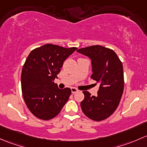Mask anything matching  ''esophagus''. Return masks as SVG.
Segmentation results:
<instances>
[{"mask_svg":"<svg viewBox=\"0 0 147 147\" xmlns=\"http://www.w3.org/2000/svg\"><path fill=\"white\" fill-rule=\"evenodd\" d=\"M71 92H72V93H76V92H78V90L77 88H74V87H72L71 88Z\"/></svg>","mask_w":147,"mask_h":147,"instance_id":"obj_1","label":"esophagus"}]
</instances>
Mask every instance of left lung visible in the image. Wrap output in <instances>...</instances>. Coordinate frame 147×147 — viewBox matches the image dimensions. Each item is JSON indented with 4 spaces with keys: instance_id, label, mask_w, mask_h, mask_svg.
Here are the masks:
<instances>
[{
    "instance_id": "left-lung-1",
    "label": "left lung",
    "mask_w": 147,
    "mask_h": 147,
    "mask_svg": "<svg viewBox=\"0 0 147 147\" xmlns=\"http://www.w3.org/2000/svg\"><path fill=\"white\" fill-rule=\"evenodd\" d=\"M77 52L91 60V78L100 84L96 96L84 91L82 111L88 118L101 121L110 117L118 106L124 90L123 66L116 53L100 45L81 48Z\"/></svg>"
}]
</instances>
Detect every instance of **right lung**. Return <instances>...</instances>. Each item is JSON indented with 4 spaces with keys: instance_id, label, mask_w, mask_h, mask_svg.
<instances>
[{
    "instance_id": "1",
    "label": "right lung",
    "mask_w": 147,
    "mask_h": 147,
    "mask_svg": "<svg viewBox=\"0 0 147 147\" xmlns=\"http://www.w3.org/2000/svg\"><path fill=\"white\" fill-rule=\"evenodd\" d=\"M76 49L47 44L28 55L22 67L21 86L27 107L35 117L44 120L54 118L69 100L71 89L59 88L54 81L63 61Z\"/></svg>"
}]
</instances>
